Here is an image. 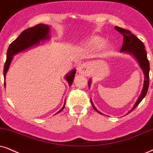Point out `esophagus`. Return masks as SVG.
<instances>
[{
    "instance_id": "1",
    "label": "esophagus",
    "mask_w": 153,
    "mask_h": 153,
    "mask_svg": "<svg viewBox=\"0 0 153 153\" xmlns=\"http://www.w3.org/2000/svg\"><path fill=\"white\" fill-rule=\"evenodd\" d=\"M78 73L81 75H88L89 73V68L86 64H82L78 68Z\"/></svg>"
}]
</instances>
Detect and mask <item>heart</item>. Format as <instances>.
Instances as JSON below:
<instances>
[{
    "label": "heart",
    "mask_w": 153,
    "mask_h": 153,
    "mask_svg": "<svg viewBox=\"0 0 153 153\" xmlns=\"http://www.w3.org/2000/svg\"><path fill=\"white\" fill-rule=\"evenodd\" d=\"M105 39L99 35H92L88 38L85 41V46L86 48L90 50H96L102 46V55H107L111 49V45L110 44H104Z\"/></svg>",
    "instance_id": "1"
}]
</instances>
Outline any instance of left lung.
<instances>
[{"label": "left lung", "mask_w": 153, "mask_h": 153, "mask_svg": "<svg viewBox=\"0 0 153 153\" xmlns=\"http://www.w3.org/2000/svg\"><path fill=\"white\" fill-rule=\"evenodd\" d=\"M115 29L118 32H120L123 36V42L122 47L121 49V52H124L126 53H128L136 59L137 62L140 65V68L142 69L143 72L144 73V83H143V88L142 92H141L140 95L139 96L138 99L137 100L136 104H134L132 109L128 114L130 113L133 111V109L136 108L140 102L142 101L143 99L146 97L147 92H148V87H149V72H150V63L147 57V53L146 49H145V45L142 42L138 37H136L134 34H131L130 31L125 30V29L119 27H115ZM91 79L88 81V86L89 88L90 87L91 85ZM91 104H92V107L97 111L100 114H103L102 112L98 111L94 107V105L92 103V100Z\"/></svg>", "instance_id": "8db88e82"}]
</instances>
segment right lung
<instances>
[{
  "label": "right lung",
  "mask_w": 153,
  "mask_h": 153,
  "mask_svg": "<svg viewBox=\"0 0 153 153\" xmlns=\"http://www.w3.org/2000/svg\"><path fill=\"white\" fill-rule=\"evenodd\" d=\"M49 32L50 27L49 25L39 24L33 27L28 28L23 31L20 34V36L10 44L7 51V59L4 65V70H3V75H4L5 80L6 73L8 71L13 56L20 52L26 51L34 46H36L41 42H44L46 40H49L51 38L49 35ZM75 73H76V70L73 69L65 76V80L68 83L69 86L72 85ZM4 85L5 88V82H4ZM65 104V102L63 107L56 114H59L64 109Z\"/></svg>",
  "instance_id": "add662e5"
}]
</instances>
